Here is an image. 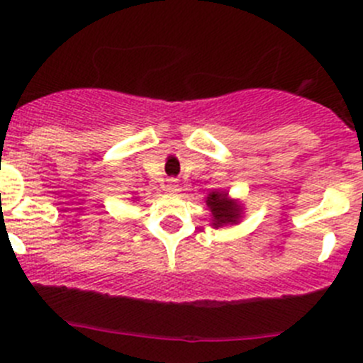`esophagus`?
Here are the masks:
<instances>
[{"label": "esophagus", "instance_id": "34e87169", "mask_svg": "<svg viewBox=\"0 0 363 363\" xmlns=\"http://www.w3.org/2000/svg\"><path fill=\"white\" fill-rule=\"evenodd\" d=\"M164 191L170 193V195H177L181 191V184L175 179H168L167 184H164Z\"/></svg>", "mask_w": 363, "mask_h": 363}]
</instances>
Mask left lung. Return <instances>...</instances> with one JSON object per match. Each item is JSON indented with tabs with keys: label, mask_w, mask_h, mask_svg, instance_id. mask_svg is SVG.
<instances>
[{
	"label": "left lung",
	"mask_w": 363,
	"mask_h": 363,
	"mask_svg": "<svg viewBox=\"0 0 363 363\" xmlns=\"http://www.w3.org/2000/svg\"><path fill=\"white\" fill-rule=\"evenodd\" d=\"M208 212H211L212 228H225V226L239 225L244 216V203L232 199L226 189H212L205 199Z\"/></svg>",
	"instance_id": "obj_1"
}]
</instances>
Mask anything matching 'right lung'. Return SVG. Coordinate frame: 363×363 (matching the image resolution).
I'll use <instances>...</instances> for the list:
<instances>
[{
    "label": "right lung",
    "instance_id": "1",
    "mask_svg": "<svg viewBox=\"0 0 363 363\" xmlns=\"http://www.w3.org/2000/svg\"><path fill=\"white\" fill-rule=\"evenodd\" d=\"M133 200H137V199H133Z\"/></svg>",
    "mask_w": 363,
    "mask_h": 363
}]
</instances>
